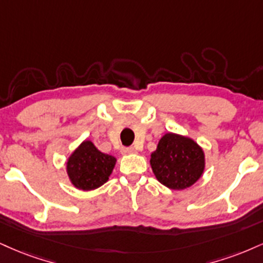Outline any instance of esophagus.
I'll list each match as a JSON object with an SVG mask.
<instances>
[{
  "label": "esophagus",
  "instance_id": "34e87169",
  "mask_svg": "<svg viewBox=\"0 0 263 263\" xmlns=\"http://www.w3.org/2000/svg\"><path fill=\"white\" fill-rule=\"evenodd\" d=\"M135 152H136V149L134 147H123L121 149L122 154H132V153H135Z\"/></svg>",
  "mask_w": 263,
  "mask_h": 263
}]
</instances>
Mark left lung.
<instances>
[{"instance_id":"8db88e82","label":"left lung","mask_w":263,"mask_h":263,"mask_svg":"<svg viewBox=\"0 0 263 263\" xmlns=\"http://www.w3.org/2000/svg\"><path fill=\"white\" fill-rule=\"evenodd\" d=\"M151 165L158 181L173 190H183L201 178L204 154L195 141L166 134L151 156Z\"/></svg>"}]
</instances>
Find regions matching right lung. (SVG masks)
<instances>
[{
	"mask_svg": "<svg viewBox=\"0 0 263 263\" xmlns=\"http://www.w3.org/2000/svg\"><path fill=\"white\" fill-rule=\"evenodd\" d=\"M116 159L101 153L90 141H84L67 162V173L77 189L94 190L107 181Z\"/></svg>",
	"mask_w": 263,
	"mask_h": 263,
	"instance_id": "1",
	"label": "right lung"
}]
</instances>
